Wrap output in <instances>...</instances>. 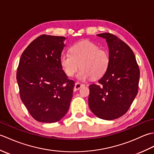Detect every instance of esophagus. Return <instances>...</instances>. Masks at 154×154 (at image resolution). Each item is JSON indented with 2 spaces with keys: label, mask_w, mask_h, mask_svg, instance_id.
<instances>
[{
  "label": "esophagus",
  "mask_w": 154,
  "mask_h": 154,
  "mask_svg": "<svg viewBox=\"0 0 154 154\" xmlns=\"http://www.w3.org/2000/svg\"><path fill=\"white\" fill-rule=\"evenodd\" d=\"M85 86V85L83 83H75V86H74V89L75 91H77V90H79L81 87H83Z\"/></svg>",
  "instance_id": "esophagus-1"
}]
</instances>
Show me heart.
I'll use <instances>...</instances> for the list:
<instances>
[{
    "instance_id": "b5f03b06",
    "label": "heart",
    "mask_w": 154,
    "mask_h": 154,
    "mask_svg": "<svg viewBox=\"0 0 154 154\" xmlns=\"http://www.w3.org/2000/svg\"><path fill=\"white\" fill-rule=\"evenodd\" d=\"M70 51L71 54L65 53L60 57L62 69L69 77L73 76L80 66L81 68L77 75L79 80L91 77L97 79L102 77L109 69V54L93 42L81 41L73 45Z\"/></svg>"
}]
</instances>
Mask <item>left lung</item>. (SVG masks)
<instances>
[{
  "label": "left lung",
  "mask_w": 154,
  "mask_h": 154,
  "mask_svg": "<svg viewBox=\"0 0 154 154\" xmlns=\"http://www.w3.org/2000/svg\"><path fill=\"white\" fill-rule=\"evenodd\" d=\"M109 46L110 65L99 84L89 86V106L99 119L112 120L125 114L138 93L140 69L133 51L110 33L97 34Z\"/></svg>",
  "instance_id": "left-lung-1"
}]
</instances>
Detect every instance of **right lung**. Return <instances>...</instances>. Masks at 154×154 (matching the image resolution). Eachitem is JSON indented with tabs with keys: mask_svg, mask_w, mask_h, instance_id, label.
Segmentation results:
<instances>
[{
	"mask_svg": "<svg viewBox=\"0 0 154 154\" xmlns=\"http://www.w3.org/2000/svg\"><path fill=\"white\" fill-rule=\"evenodd\" d=\"M65 39L41 35L20 59L16 73L20 96L38 122H57L69 109L75 82L68 79L60 65Z\"/></svg>",
	"mask_w": 154,
	"mask_h": 154,
	"instance_id": "1",
	"label": "right lung"
}]
</instances>
